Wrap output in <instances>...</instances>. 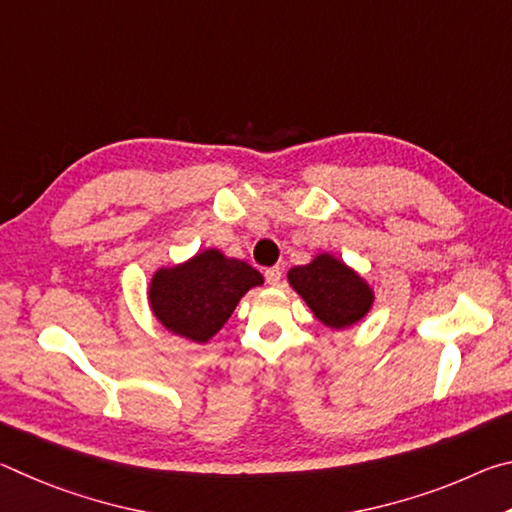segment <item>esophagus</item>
<instances>
[{
  "label": "esophagus",
  "mask_w": 512,
  "mask_h": 512,
  "mask_svg": "<svg viewBox=\"0 0 512 512\" xmlns=\"http://www.w3.org/2000/svg\"><path fill=\"white\" fill-rule=\"evenodd\" d=\"M264 277H266V282L268 284H280V280H282V268L280 266H271V268H266L264 271Z\"/></svg>",
  "instance_id": "1"
}]
</instances>
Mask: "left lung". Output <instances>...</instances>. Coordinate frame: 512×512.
<instances>
[{
  "label": "left lung",
  "mask_w": 512,
  "mask_h": 512,
  "mask_svg": "<svg viewBox=\"0 0 512 512\" xmlns=\"http://www.w3.org/2000/svg\"><path fill=\"white\" fill-rule=\"evenodd\" d=\"M289 282L320 323L334 329L354 325L372 305L368 284L332 255H318L311 264L293 266Z\"/></svg>",
  "instance_id": "obj_1"
}]
</instances>
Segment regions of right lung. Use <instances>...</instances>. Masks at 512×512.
Masks as SVG:
<instances>
[{
    "instance_id": "obj_1",
    "label": "right lung",
    "mask_w": 512,
    "mask_h": 512,
    "mask_svg": "<svg viewBox=\"0 0 512 512\" xmlns=\"http://www.w3.org/2000/svg\"><path fill=\"white\" fill-rule=\"evenodd\" d=\"M262 282V273L250 264L205 250L183 266L153 275L151 309L173 334L205 343L230 318L239 298Z\"/></svg>"
}]
</instances>
